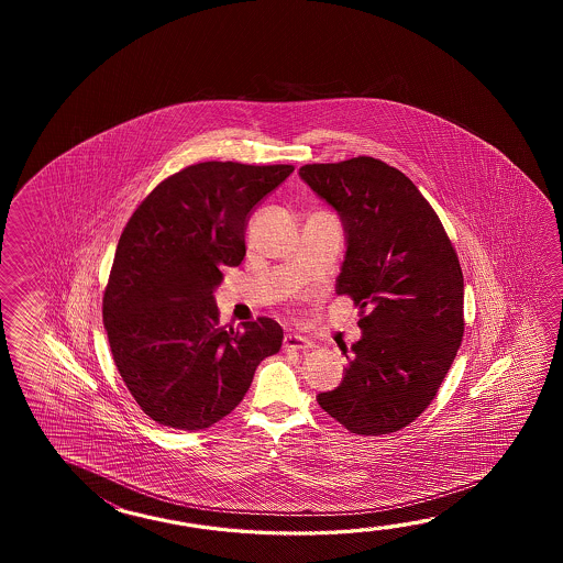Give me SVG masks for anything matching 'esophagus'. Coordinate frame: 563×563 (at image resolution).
I'll return each instance as SVG.
<instances>
[{
  "mask_svg": "<svg viewBox=\"0 0 563 563\" xmlns=\"http://www.w3.org/2000/svg\"><path fill=\"white\" fill-rule=\"evenodd\" d=\"M284 347L286 350H310L311 342L308 338L298 334H287L284 338Z\"/></svg>",
  "mask_w": 563,
  "mask_h": 563,
  "instance_id": "esophagus-1",
  "label": "esophagus"
}]
</instances>
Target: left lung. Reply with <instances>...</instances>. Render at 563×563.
<instances>
[{
	"instance_id": "8db88e82",
	"label": "left lung",
	"mask_w": 563,
	"mask_h": 563,
	"mask_svg": "<svg viewBox=\"0 0 563 563\" xmlns=\"http://www.w3.org/2000/svg\"><path fill=\"white\" fill-rule=\"evenodd\" d=\"M299 177L344 223L335 294L360 308L344 380L320 407L347 431H400L429 407L461 346L463 272L443 223L415 183L372 156L303 165Z\"/></svg>"
}]
</instances>
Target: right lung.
<instances>
[{
  "instance_id": "right-lung-1",
  "label": "right lung",
  "mask_w": 563,
  "mask_h": 563,
  "mask_svg": "<svg viewBox=\"0 0 563 563\" xmlns=\"http://www.w3.org/2000/svg\"><path fill=\"white\" fill-rule=\"evenodd\" d=\"M291 173V165H191L158 183L122 231L102 318L122 380L158 424L209 429L240 405L260 362L279 352V323L257 318L228 330L213 291L221 269L245 257L255 205Z\"/></svg>"
}]
</instances>
